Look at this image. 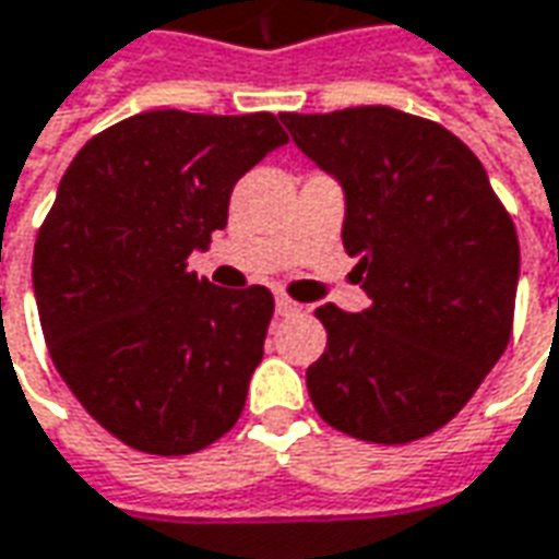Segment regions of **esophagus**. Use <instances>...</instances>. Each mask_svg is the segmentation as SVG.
Returning a JSON list of instances; mask_svg holds the SVG:
<instances>
[{
	"label": "esophagus",
	"instance_id": "34e87169",
	"mask_svg": "<svg viewBox=\"0 0 559 559\" xmlns=\"http://www.w3.org/2000/svg\"><path fill=\"white\" fill-rule=\"evenodd\" d=\"M275 311H278L281 318H290V314H299L302 306H299V302H293L290 296H278V299H275Z\"/></svg>",
	"mask_w": 559,
	"mask_h": 559
}]
</instances>
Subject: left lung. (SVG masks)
Instances as JSON below:
<instances>
[{
	"mask_svg": "<svg viewBox=\"0 0 559 559\" xmlns=\"http://www.w3.org/2000/svg\"><path fill=\"white\" fill-rule=\"evenodd\" d=\"M345 190L342 241L369 308L314 314L326 350L306 372L330 427L405 444L472 400L511 338L521 248L481 159L432 120L388 105L281 115Z\"/></svg>",
	"mask_w": 559,
	"mask_h": 559,
	"instance_id": "obj_1",
	"label": "left lung"
}]
</instances>
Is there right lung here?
I'll use <instances>...</instances> for the list:
<instances>
[{"label": "right lung", "mask_w": 559, "mask_h": 559, "mask_svg": "<svg viewBox=\"0 0 559 559\" xmlns=\"http://www.w3.org/2000/svg\"><path fill=\"white\" fill-rule=\"evenodd\" d=\"M281 144L269 111L166 108L93 135L62 175L33 253L41 333L75 400L135 451L193 454L239 420L275 299L221 290L187 257Z\"/></svg>", "instance_id": "1"}]
</instances>
